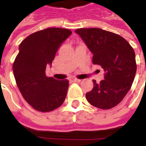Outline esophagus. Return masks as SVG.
<instances>
[{"mask_svg":"<svg viewBox=\"0 0 146 146\" xmlns=\"http://www.w3.org/2000/svg\"><path fill=\"white\" fill-rule=\"evenodd\" d=\"M70 81L71 82H74V83H79V82H81V80L80 79H78V78H71Z\"/></svg>","mask_w":146,"mask_h":146,"instance_id":"1","label":"esophagus"}]
</instances>
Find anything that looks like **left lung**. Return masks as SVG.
<instances>
[{
  "instance_id": "left-lung-1",
  "label": "left lung",
  "mask_w": 146,
  "mask_h": 146,
  "mask_svg": "<svg viewBox=\"0 0 146 146\" xmlns=\"http://www.w3.org/2000/svg\"><path fill=\"white\" fill-rule=\"evenodd\" d=\"M75 32L93 53V64L105 71V79L99 84L93 80L94 88L86 93L87 101L103 110L116 106L130 90L136 73L133 47L122 36L102 29H78Z\"/></svg>"
}]
</instances>
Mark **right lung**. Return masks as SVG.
I'll use <instances>...</instances> for the list:
<instances>
[{
    "label": "right lung",
    "instance_id": "obj_1",
    "mask_svg": "<svg viewBox=\"0 0 146 146\" xmlns=\"http://www.w3.org/2000/svg\"><path fill=\"white\" fill-rule=\"evenodd\" d=\"M72 31L61 28H48L31 34L19 45L13 70L17 85L34 109L47 112L62 105L68 89V80H56L45 75L56 53Z\"/></svg>",
    "mask_w": 146,
    "mask_h": 146
}]
</instances>
